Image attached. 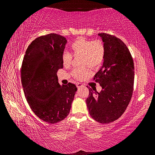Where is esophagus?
Masks as SVG:
<instances>
[{"label":"esophagus","mask_w":155,"mask_h":155,"mask_svg":"<svg viewBox=\"0 0 155 155\" xmlns=\"http://www.w3.org/2000/svg\"><path fill=\"white\" fill-rule=\"evenodd\" d=\"M83 86V85L81 83H77V88H80V87H81Z\"/></svg>","instance_id":"1"}]
</instances>
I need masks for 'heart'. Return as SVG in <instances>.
<instances>
[{"instance_id":"b5f03b06","label":"heart","mask_w":155,"mask_h":155,"mask_svg":"<svg viewBox=\"0 0 155 155\" xmlns=\"http://www.w3.org/2000/svg\"><path fill=\"white\" fill-rule=\"evenodd\" d=\"M72 54L74 57H81V64L87 65L91 68L99 66L103 61L104 55V46L101 40H86L79 38L70 45ZM72 57L69 52H65L62 56V63L65 67H68L71 64ZM85 68H77L72 72V75L75 78L81 79L87 74Z\"/></svg>"}]
</instances>
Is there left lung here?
Segmentation results:
<instances>
[{
    "label": "left lung",
    "instance_id": "obj_1",
    "mask_svg": "<svg viewBox=\"0 0 155 155\" xmlns=\"http://www.w3.org/2000/svg\"><path fill=\"white\" fill-rule=\"evenodd\" d=\"M104 46L103 65L94 76L102 87H89L86 104L91 117L102 124L114 122L124 114L132 97L134 63L130 51L115 36L98 33Z\"/></svg>",
    "mask_w": 155,
    "mask_h": 155
}]
</instances>
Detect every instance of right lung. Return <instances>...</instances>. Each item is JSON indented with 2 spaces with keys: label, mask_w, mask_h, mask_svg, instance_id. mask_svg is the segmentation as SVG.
I'll list each match as a JSON object with an SVG mask.
<instances>
[{
  "label": "right lung",
  "mask_w": 155,
  "mask_h": 155,
  "mask_svg": "<svg viewBox=\"0 0 155 155\" xmlns=\"http://www.w3.org/2000/svg\"><path fill=\"white\" fill-rule=\"evenodd\" d=\"M68 40L55 33L40 36L26 51L21 68V81L28 104L39 118L50 124L69 114L77 88L61 85L57 72L63 68L62 56Z\"/></svg>",
  "instance_id": "right-lung-1"
}]
</instances>
